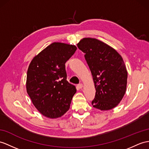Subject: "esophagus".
Instances as JSON below:
<instances>
[{"label": "esophagus", "instance_id": "34e87169", "mask_svg": "<svg viewBox=\"0 0 149 149\" xmlns=\"http://www.w3.org/2000/svg\"><path fill=\"white\" fill-rule=\"evenodd\" d=\"M78 86L79 87V88H82L83 86V85L82 84V83H79V84L78 85Z\"/></svg>", "mask_w": 149, "mask_h": 149}]
</instances>
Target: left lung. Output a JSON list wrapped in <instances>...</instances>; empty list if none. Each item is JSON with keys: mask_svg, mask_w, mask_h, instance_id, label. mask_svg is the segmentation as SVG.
Here are the masks:
<instances>
[{"mask_svg": "<svg viewBox=\"0 0 149 149\" xmlns=\"http://www.w3.org/2000/svg\"><path fill=\"white\" fill-rule=\"evenodd\" d=\"M77 46L85 54L95 84L93 107L101 111L115 107L126 89L128 72L122 57L115 49L95 38H83Z\"/></svg>", "mask_w": 149, "mask_h": 149, "instance_id": "obj_1", "label": "left lung"}]
</instances>
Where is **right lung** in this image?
<instances>
[{"mask_svg": "<svg viewBox=\"0 0 149 149\" xmlns=\"http://www.w3.org/2000/svg\"><path fill=\"white\" fill-rule=\"evenodd\" d=\"M77 49L54 42L36 56L28 67L27 93L35 107L47 118H59L70 107L77 89L67 81L65 63Z\"/></svg>", "mask_w": 149, "mask_h": 149, "instance_id": "obj_1", "label": "right lung"}]
</instances>
